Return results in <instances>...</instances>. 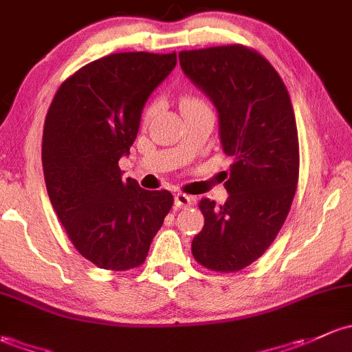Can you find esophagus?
Instances as JSON below:
<instances>
[{"label": "esophagus", "instance_id": "34e87169", "mask_svg": "<svg viewBox=\"0 0 352 352\" xmlns=\"http://www.w3.org/2000/svg\"><path fill=\"white\" fill-rule=\"evenodd\" d=\"M175 205L176 208H188L192 205V198L184 195V192H177V195H175Z\"/></svg>", "mask_w": 352, "mask_h": 352}]
</instances>
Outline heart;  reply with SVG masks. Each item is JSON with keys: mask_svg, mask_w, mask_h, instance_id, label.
Segmentation results:
<instances>
[{"mask_svg": "<svg viewBox=\"0 0 352 352\" xmlns=\"http://www.w3.org/2000/svg\"><path fill=\"white\" fill-rule=\"evenodd\" d=\"M196 104H201V102L196 100V99H192V97H184V99L181 100V109L191 107V105H196ZM153 111H154V107H153V105H149V107L146 109L144 116H146V117H149L151 114H153Z\"/></svg>", "mask_w": 352, "mask_h": 352, "instance_id": "1", "label": "heart"}]
</instances>
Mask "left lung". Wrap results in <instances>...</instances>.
I'll return each instance as SVG.
<instances>
[{
    "mask_svg": "<svg viewBox=\"0 0 352 352\" xmlns=\"http://www.w3.org/2000/svg\"><path fill=\"white\" fill-rule=\"evenodd\" d=\"M184 75L213 102L220 142L235 157L223 173L228 199H201L205 226L192 238L196 262L236 272L265 253L280 232L296 195V116L280 75L241 45L179 54Z\"/></svg>",
    "mask_w": 352,
    "mask_h": 352,
    "instance_id": "left-lung-1",
    "label": "left lung"
}]
</instances>
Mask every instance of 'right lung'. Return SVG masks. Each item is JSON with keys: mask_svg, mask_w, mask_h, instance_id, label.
Returning a JSON list of instances; mask_svg holds the SVG:
<instances>
[{"mask_svg": "<svg viewBox=\"0 0 352 352\" xmlns=\"http://www.w3.org/2000/svg\"><path fill=\"white\" fill-rule=\"evenodd\" d=\"M175 67L176 54L107 55L67 78L48 109L41 162L52 206L78 253L105 270L141 265L173 206L169 191L122 179L119 160Z\"/></svg>", "mask_w": 352, "mask_h": 352, "instance_id": "obj_1", "label": "right lung"}]
</instances>
